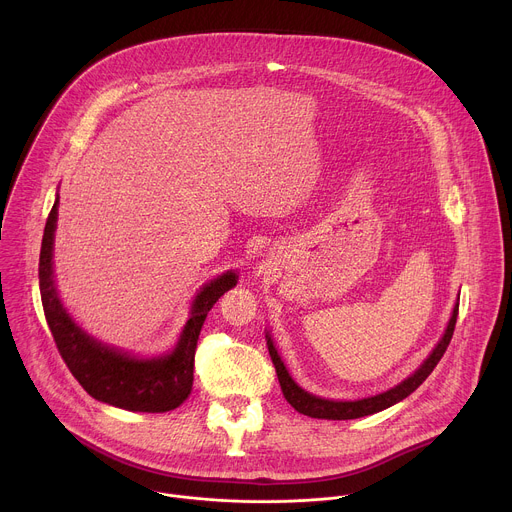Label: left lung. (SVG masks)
<instances>
[{
  "mask_svg": "<svg viewBox=\"0 0 512 512\" xmlns=\"http://www.w3.org/2000/svg\"><path fill=\"white\" fill-rule=\"evenodd\" d=\"M458 306L460 304L454 306L452 318L448 322V328H446L442 340L437 342V346L431 350V354L423 360L421 367L411 377H407L397 387H393L385 393H379V395L367 397V399H358V401H330V399H322V397H316V395H310L308 391H304L294 379L289 377L285 364L281 362V358H279V354L273 346L271 336L265 334L269 356L273 360V367H275L283 397L298 413H304V415L316 417V419H358V417H364V415L379 413V411L403 401L431 375V371L435 369V364L442 360V356H444V352L450 346V340L454 336V328H456V320H458Z\"/></svg>",
  "mask_w": 512,
  "mask_h": 512,
  "instance_id": "8db88e82",
  "label": "left lung"
}]
</instances>
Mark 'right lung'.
Returning <instances> with one entry per match:
<instances>
[{"label":"right lung","instance_id":"right-lung-1","mask_svg":"<svg viewBox=\"0 0 512 512\" xmlns=\"http://www.w3.org/2000/svg\"><path fill=\"white\" fill-rule=\"evenodd\" d=\"M56 218L58 196L44 227L38 277L44 316L68 371L93 399L119 409L164 413L180 407L192 391L194 352L206 314L225 291L237 285L239 275L235 271H227L198 291L192 302L190 318L170 354L158 358H135L97 342L66 314L56 294L52 273Z\"/></svg>","mask_w":512,"mask_h":512}]
</instances>
